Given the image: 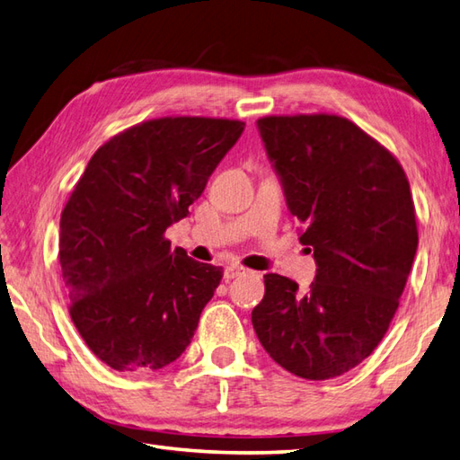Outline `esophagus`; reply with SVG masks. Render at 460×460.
Here are the masks:
<instances>
[{"label":"esophagus","mask_w":460,"mask_h":460,"mask_svg":"<svg viewBox=\"0 0 460 460\" xmlns=\"http://www.w3.org/2000/svg\"><path fill=\"white\" fill-rule=\"evenodd\" d=\"M247 269H243L239 265H229L227 269H225V280H231V279H237L241 275H245Z\"/></svg>","instance_id":"obj_1"}]
</instances>
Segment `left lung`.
Masks as SVG:
<instances>
[{"instance_id": "left-lung-1", "label": "left lung", "mask_w": 460, "mask_h": 460, "mask_svg": "<svg viewBox=\"0 0 460 460\" xmlns=\"http://www.w3.org/2000/svg\"><path fill=\"white\" fill-rule=\"evenodd\" d=\"M298 239L314 251V282L265 275L252 328L290 374L332 379L385 336L417 252L415 205L399 162L334 114L257 120Z\"/></svg>"}]
</instances>
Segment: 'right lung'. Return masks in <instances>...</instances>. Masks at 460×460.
<instances>
[{
	"label": "right lung",
	"instance_id": "right-lung-1",
	"mask_svg": "<svg viewBox=\"0 0 460 460\" xmlns=\"http://www.w3.org/2000/svg\"><path fill=\"white\" fill-rule=\"evenodd\" d=\"M245 122L178 116L116 134L94 152L61 215L58 262L76 330L106 366L162 369L190 346L223 269L172 249Z\"/></svg>",
	"mask_w": 460,
	"mask_h": 460
}]
</instances>
